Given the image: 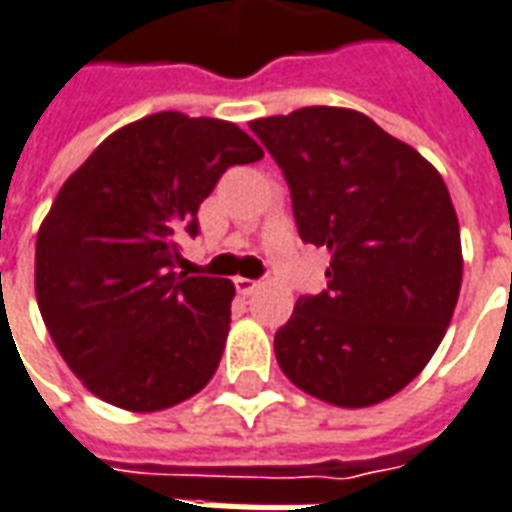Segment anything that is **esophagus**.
<instances>
[{"instance_id": "1", "label": "esophagus", "mask_w": 512, "mask_h": 512, "mask_svg": "<svg viewBox=\"0 0 512 512\" xmlns=\"http://www.w3.org/2000/svg\"><path fill=\"white\" fill-rule=\"evenodd\" d=\"M234 288L240 291L242 297H248L253 294L256 288H259V280H251V278H234Z\"/></svg>"}]
</instances>
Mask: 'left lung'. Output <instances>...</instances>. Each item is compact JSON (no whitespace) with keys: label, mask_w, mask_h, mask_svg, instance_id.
Returning a JSON list of instances; mask_svg holds the SVG:
<instances>
[{"label":"left lung","mask_w":512,"mask_h":512,"mask_svg":"<svg viewBox=\"0 0 512 512\" xmlns=\"http://www.w3.org/2000/svg\"><path fill=\"white\" fill-rule=\"evenodd\" d=\"M283 169L302 242L326 248V291L275 334L286 378L337 407H370L432 359L461 288L459 218L440 172L372 118L302 107L251 121Z\"/></svg>","instance_id":"left-lung-1"}]
</instances>
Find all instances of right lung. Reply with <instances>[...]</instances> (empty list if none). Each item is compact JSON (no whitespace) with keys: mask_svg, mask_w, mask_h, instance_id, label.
<instances>
[{"mask_svg":"<svg viewBox=\"0 0 512 512\" xmlns=\"http://www.w3.org/2000/svg\"><path fill=\"white\" fill-rule=\"evenodd\" d=\"M264 156L240 126L167 110L107 137L37 234L34 291L61 359L110 405L156 413L218 370L232 280L175 272L178 240L234 164Z\"/></svg>","mask_w":512,"mask_h":512,"instance_id":"obj_1","label":"right lung"}]
</instances>
